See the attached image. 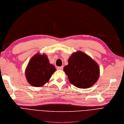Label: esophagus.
Wrapping results in <instances>:
<instances>
[{"label": "esophagus", "mask_w": 124, "mask_h": 124, "mask_svg": "<svg viewBox=\"0 0 124 124\" xmlns=\"http://www.w3.org/2000/svg\"><path fill=\"white\" fill-rule=\"evenodd\" d=\"M63 66L58 67L57 68V70H63Z\"/></svg>", "instance_id": "obj_1"}]
</instances>
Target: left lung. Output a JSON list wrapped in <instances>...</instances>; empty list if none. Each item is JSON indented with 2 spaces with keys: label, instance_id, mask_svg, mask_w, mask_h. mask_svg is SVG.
I'll return each mask as SVG.
<instances>
[{
  "label": "left lung",
  "instance_id": "8db88e82",
  "mask_svg": "<svg viewBox=\"0 0 124 124\" xmlns=\"http://www.w3.org/2000/svg\"><path fill=\"white\" fill-rule=\"evenodd\" d=\"M63 71L72 85L85 89L91 87L97 82L100 73L96 62L81 51L71 55Z\"/></svg>",
  "mask_w": 124,
  "mask_h": 124
}]
</instances>
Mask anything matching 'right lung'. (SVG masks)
<instances>
[{
    "instance_id": "1",
    "label": "right lung",
    "mask_w": 124,
    "mask_h": 124,
    "mask_svg": "<svg viewBox=\"0 0 124 124\" xmlns=\"http://www.w3.org/2000/svg\"><path fill=\"white\" fill-rule=\"evenodd\" d=\"M56 71L50 64L46 54H35L30 61L25 69V74L28 83L33 86L39 87L47 83Z\"/></svg>"
}]
</instances>
